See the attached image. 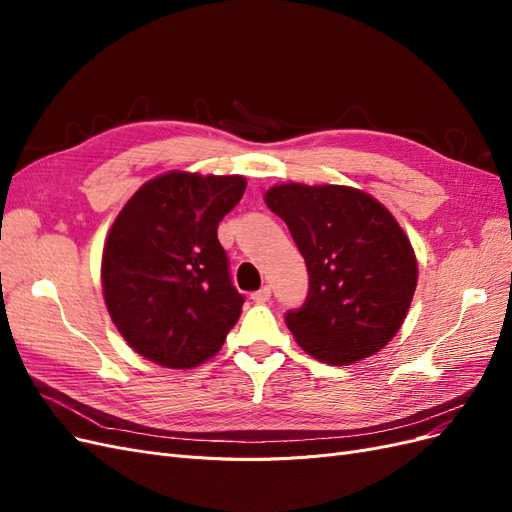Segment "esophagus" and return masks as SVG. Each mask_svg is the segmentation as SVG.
<instances>
[{"instance_id": "obj_1", "label": "esophagus", "mask_w": 512, "mask_h": 512, "mask_svg": "<svg viewBox=\"0 0 512 512\" xmlns=\"http://www.w3.org/2000/svg\"><path fill=\"white\" fill-rule=\"evenodd\" d=\"M271 299V286H262L260 290L252 292V301L254 303H267Z\"/></svg>"}]
</instances>
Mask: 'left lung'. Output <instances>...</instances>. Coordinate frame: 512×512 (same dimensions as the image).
Masks as SVG:
<instances>
[{
  "instance_id": "left-lung-1",
  "label": "left lung",
  "mask_w": 512,
  "mask_h": 512,
  "mask_svg": "<svg viewBox=\"0 0 512 512\" xmlns=\"http://www.w3.org/2000/svg\"><path fill=\"white\" fill-rule=\"evenodd\" d=\"M265 200L288 224L309 275L303 305L284 316L299 346L331 365L382 350L406 318L418 277L393 215L344 185H275Z\"/></svg>"
}]
</instances>
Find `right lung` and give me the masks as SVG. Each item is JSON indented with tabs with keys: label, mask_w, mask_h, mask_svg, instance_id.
<instances>
[{
	"label": "right lung",
	"mask_w": 512,
	"mask_h": 512,
	"mask_svg": "<svg viewBox=\"0 0 512 512\" xmlns=\"http://www.w3.org/2000/svg\"><path fill=\"white\" fill-rule=\"evenodd\" d=\"M245 192L243 177L168 173L121 209L102 256L104 301L145 359L190 369L211 359L239 320L218 226Z\"/></svg>",
	"instance_id": "obj_1"
}]
</instances>
